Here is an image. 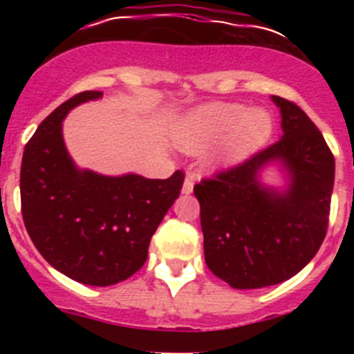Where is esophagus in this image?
Here are the masks:
<instances>
[{"label": "esophagus", "mask_w": 354, "mask_h": 354, "mask_svg": "<svg viewBox=\"0 0 354 354\" xmlns=\"http://www.w3.org/2000/svg\"><path fill=\"white\" fill-rule=\"evenodd\" d=\"M192 192H193V179L187 175L183 184V195H189Z\"/></svg>", "instance_id": "obj_1"}]
</instances>
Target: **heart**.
I'll list each match as a JSON object with an SVG mask.
<instances>
[{"instance_id":"1","label":"heart","mask_w":354,"mask_h":354,"mask_svg":"<svg viewBox=\"0 0 354 354\" xmlns=\"http://www.w3.org/2000/svg\"><path fill=\"white\" fill-rule=\"evenodd\" d=\"M273 133V118L264 109L243 104H205L187 113L177 127V145L187 154H202L221 142L211 158L214 167H232L261 149Z\"/></svg>"}]
</instances>
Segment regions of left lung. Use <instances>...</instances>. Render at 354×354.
Masks as SVG:
<instances>
[{"mask_svg": "<svg viewBox=\"0 0 354 354\" xmlns=\"http://www.w3.org/2000/svg\"><path fill=\"white\" fill-rule=\"evenodd\" d=\"M282 115V138L248 161L195 186L205 264L234 289L277 286L314 259L326 236L335 159L299 106L271 95ZM277 162L283 190L261 184Z\"/></svg>", "mask_w": 354, "mask_h": 354, "instance_id": "8db88e82", "label": "left lung"}]
</instances>
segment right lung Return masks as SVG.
<instances>
[{
	"label": "right lung",
	"mask_w": 354,
	"mask_h": 354,
	"mask_svg": "<svg viewBox=\"0 0 354 354\" xmlns=\"http://www.w3.org/2000/svg\"><path fill=\"white\" fill-rule=\"evenodd\" d=\"M101 97L93 90L77 93L37 127L21 165V211L33 245L55 270L84 286L106 287L145 264L150 237L180 195L184 174L145 179L77 168L62 122L72 108Z\"/></svg>",
	"instance_id": "right-lung-1"
}]
</instances>
